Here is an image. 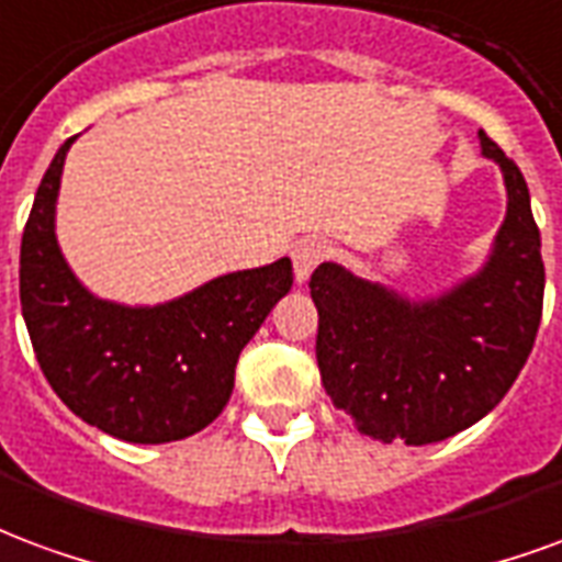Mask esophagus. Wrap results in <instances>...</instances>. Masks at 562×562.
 <instances>
[{"label": "esophagus", "mask_w": 562, "mask_h": 562, "mask_svg": "<svg viewBox=\"0 0 562 562\" xmlns=\"http://www.w3.org/2000/svg\"><path fill=\"white\" fill-rule=\"evenodd\" d=\"M290 257H293V276H296L299 284H305L311 278V272L326 260V245L317 239H305L299 241L296 248L290 251Z\"/></svg>", "instance_id": "obj_1"}]
</instances>
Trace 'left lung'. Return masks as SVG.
Returning <instances> with one entry per match:
<instances>
[{
	"mask_svg": "<svg viewBox=\"0 0 562 562\" xmlns=\"http://www.w3.org/2000/svg\"><path fill=\"white\" fill-rule=\"evenodd\" d=\"M479 143L503 173L506 218L476 272L437 296H407L341 263L311 276L326 395L380 443H440L476 425L533 350L544 266L530 191L485 131Z\"/></svg>",
	"mask_w": 562,
	"mask_h": 562,
	"instance_id": "1",
	"label": "left lung"
}]
</instances>
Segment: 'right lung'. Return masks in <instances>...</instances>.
I'll list each match as a JSON object with an SVG mask.
<instances>
[{"instance_id": "right-lung-1", "label": "right lung", "mask_w": 562, "mask_h": 562, "mask_svg": "<svg viewBox=\"0 0 562 562\" xmlns=\"http://www.w3.org/2000/svg\"><path fill=\"white\" fill-rule=\"evenodd\" d=\"M59 146L20 245V305L38 366L74 416L125 443H173L218 419L245 344L293 284L281 257L239 269L158 305L95 296L56 239Z\"/></svg>"}]
</instances>
